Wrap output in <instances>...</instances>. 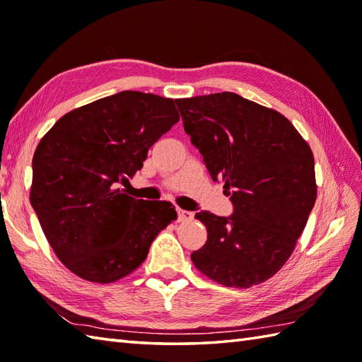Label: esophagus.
I'll return each mask as SVG.
<instances>
[{"instance_id":"obj_1","label":"esophagus","mask_w":362,"mask_h":362,"mask_svg":"<svg viewBox=\"0 0 362 362\" xmlns=\"http://www.w3.org/2000/svg\"><path fill=\"white\" fill-rule=\"evenodd\" d=\"M194 218V214L191 211H187V210H182V209H177V221H191Z\"/></svg>"}]
</instances>
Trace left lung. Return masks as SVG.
Listing matches in <instances>:
<instances>
[{
	"mask_svg": "<svg viewBox=\"0 0 362 362\" xmlns=\"http://www.w3.org/2000/svg\"><path fill=\"white\" fill-rule=\"evenodd\" d=\"M183 127L233 213L199 211L206 241L194 266L228 288H250L286 263L316 202L311 148L281 113L222 93L175 99Z\"/></svg>",
	"mask_w": 362,
	"mask_h": 362,
	"instance_id": "8db88e82",
	"label": "left lung"
}]
</instances>
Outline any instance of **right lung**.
Segmentation results:
<instances>
[{
    "instance_id": "add662e5",
    "label": "right lung",
    "mask_w": 362,
    "mask_h": 362,
    "mask_svg": "<svg viewBox=\"0 0 362 362\" xmlns=\"http://www.w3.org/2000/svg\"><path fill=\"white\" fill-rule=\"evenodd\" d=\"M179 118L173 99L119 91L66 113L38 143L30 205L73 274L96 283L122 279L177 218L171 202L130 197L119 183Z\"/></svg>"
}]
</instances>
